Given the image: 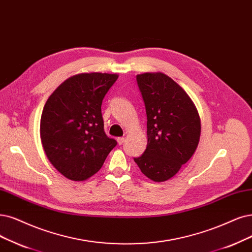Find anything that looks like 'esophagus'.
I'll return each instance as SVG.
<instances>
[{
    "instance_id": "1",
    "label": "esophagus",
    "mask_w": 252,
    "mask_h": 252,
    "mask_svg": "<svg viewBox=\"0 0 252 252\" xmlns=\"http://www.w3.org/2000/svg\"><path fill=\"white\" fill-rule=\"evenodd\" d=\"M117 142H118L119 145H121V144H123V143L125 142V138H124V137H118V138H117Z\"/></svg>"
}]
</instances>
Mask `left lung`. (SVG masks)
<instances>
[{
    "label": "left lung",
    "instance_id": "8db88e82",
    "mask_svg": "<svg viewBox=\"0 0 252 252\" xmlns=\"http://www.w3.org/2000/svg\"><path fill=\"white\" fill-rule=\"evenodd\" d=\"M136 79L145 105L147 146L134 161L148 179L165 182L196 151L200 118L187 92L165 73L145 72Z\"/></svg>",
    "mask_w": 252,
    "mask_h": 252
}]
</instances>
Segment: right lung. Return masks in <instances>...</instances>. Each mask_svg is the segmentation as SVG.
Masks as SVG:
<instances>
[{
  "mask_svg": "<svg viewBox=\"0 0 252 252\" xmlns=\"http://www.w3.org/2000/svg\"><path fill=\"white\" fill-rule=\"evenodd\" d=\"M116 73H79L65 80L46 100L40 138L49 161L65 178L85 181L104 164L116 140L104 131L101 102Z\"/></svg>",
  "mask_w": 252,
  "mask_h": 252,
  "instance_id": "right-lung-1",
  "label": "right lung"
}]
</instances>
